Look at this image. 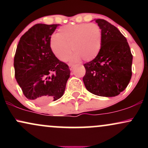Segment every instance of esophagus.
Listing matches in <instances>:
<instances>
[{
    "label": "esophagus",
    "mask_w": 148,
    "mask_h": 148,
    "mask_svg": "<svg viewBox=\"0 0 148 148\" xmlns=\"http://www.w3.org/2000/svg\"><path fill=\"white\" fill-rule=\"evenodd\" d=\"M69 69H70V70H72L73 67H74V65H73V64H69Z\"/></svg>",
    "instance_id": "1"
}]
</instances>
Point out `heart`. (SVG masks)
<instances>
[{
	"mask_svg": "<svg viewBox=\"0 0 148 148\" xmlns=\"http://www.w3.org/2000/svg\"><path fill=\"white\" fill-rule=\"evenodd\" d=\"M102 43V33L95 23H79L61 27L57 35L51 37L50 47L52 52L60 60L67 58L71 51L70 59L90 61L97 56ZM71 49H70V47Z\"/></svg>",
	"mask_w": 148,
	"mask_h": 148,
	"instance_id": "heart-1",
	"label": "heart"
}]
</instances>
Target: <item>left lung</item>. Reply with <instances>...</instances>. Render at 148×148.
<instances>
[{
  "label": "left lung",
  "instance_id": "left-lung-1",
  "mask_svg": "<svg viewBox=\"0 0 148 148\" xmlns=\"http://www.w3.org/2000/svg\"><path fill=\"white\" fill-rule=\"evenodd\" d=\"M95 22L102 33V43L95 58L84 65L86 89L95 95L115 97L125 90L132 78L133 56L125 37L106 20Z\"/></svg>",
  "mask_w": 148,
  "mask_h": 148
}]
</instances>
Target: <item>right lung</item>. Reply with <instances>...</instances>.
I'll return each instance as SVG.
<instances>
[{
  "instance_id": "add662e5",
  "label": "right lung",
  "mask_w": 148,
  "mask_h": 148,
  "mask_svg": "<svg viewBox=\"0 0 148 148\" xmlns=\"http://www.w3.org/2000/svg\"><path fill=\"white\" fill-rule=\"evenodd\" d=\"M58 25H34L20 38L15 53V79L25 97L39 104L63 95L70 75L69 66L51 49V36Z\"/></svg>"
}]
</instances>
